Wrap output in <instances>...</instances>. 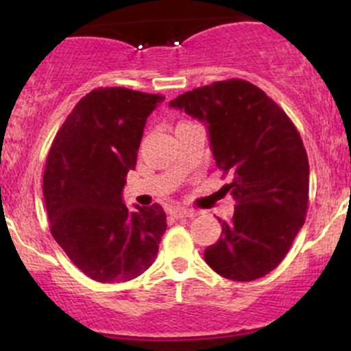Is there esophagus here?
<instances>
[{
	"label": "esophagus",
	"instance_id": "esophagus-1",
	"mask_svg": "<svg viewBox=\"0 0 351 351\" xmlns=\"http://www.w3.org/2000/svg\"><path fill=\"white\" fill-rule=\"evenodd\" d=\"M170 216L175 217V219H183V217L196 216V213L191 211V209H186V208H171Z\"/></svg>",
	"mask_w": 351,
	"mask_h": 351
}]
</instances>
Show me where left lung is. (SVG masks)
I'll return each mask as SVG.
<instances>
[{
	"instance_id": "8db88e82",
	"label": "left lung",
	"mask_w": 351,
	"mask_h": 351,
	"mask_svg": "<svg viewBox=\"0 0 351 351\" xmlns=\"http://www.w3.org/2000/svg\"><path fill=\"white\" fill-rule=\"evenodd\" d=\"M171 107L204 122L216 167L236 201L231 221L204 261L237 282L267 276L287 256L305 223L308 158L299 130L267 94L243 79L184 92Z\"/></svg>"
}]
</instances>
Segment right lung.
I'll use <instances>...</instances> for the list:
<instances>
[{
  "label": "right lung",
  "instance_id": "1",
  "mask_svg": "<svg viewBox=\"0 0 351 351\" xmlns=\"http://www.w3.org/2000/svg\"><path fill=\"white\" fill-rule=\"evenodd\" d=\"M163 99L125 87L94 88L51 145L43 180L51 234L92 280L127 282L155 263L167 215L160 204L128 211L122 189L148 115Z\"/></svg>",
  "mask_w": 351,
  "mask_h": 351
}]
</instances>
